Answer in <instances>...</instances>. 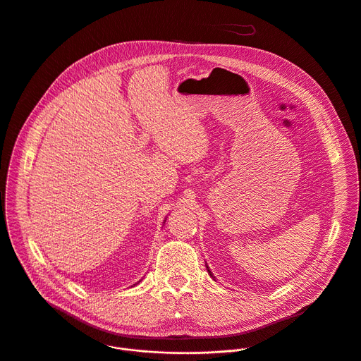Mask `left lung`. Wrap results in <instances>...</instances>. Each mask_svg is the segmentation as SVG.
I'll use <instances>...</instances> for the list:
<instances>
[{
  "label": "left lung",
  "mask_w": 361,
  "mask_h": 361,
  "mask_svg": "<svg viewBox=\"0 0 361 361\" xmlns=\"http://www.w3.org/2000/svg\"><path fill=\"white\" fill-rule=\"evenodd\" d=\"M207 271H209V273H210V276H212V277H213V273H212V271H210V269H209V267H207Z\"/></svg>",
  "instance_id": "8db88e82"
}]
</instances>
